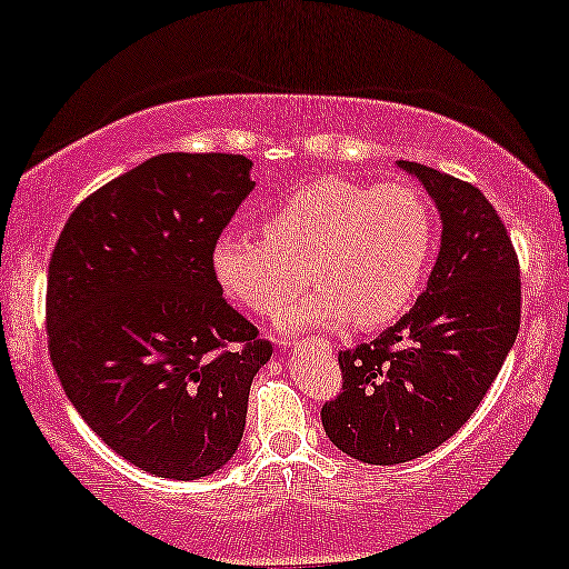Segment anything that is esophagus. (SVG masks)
<instances>
[{
  "instance_id": "obj_1",
  "label": "esophagus",
  "mask_w": 569,
  "mask_h": 569,
  "mask_svg": "<svg viewBox=\"0 0 569 569\" xmlns=\"http://www.w3.org/2000/svg\"><path fill=\"white\" fill-rule=\"evenodd\" d=\"M283 345H289V337H286V339H283Z\"/></svg>"
}]
</instances>
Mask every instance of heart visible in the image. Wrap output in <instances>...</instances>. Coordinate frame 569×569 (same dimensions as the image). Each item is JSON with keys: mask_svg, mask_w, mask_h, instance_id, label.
Instances as JSON below:
<instances>
[{"mask_svg": "<svg viewBox=\"0 0 569 569\" xmlns=\"http://www.w3.org/2000/svg\"><path fill=\"white\" fill-rule=\"evenodd\" d=\"M433 246V213L417 187L326 176L280 202L264 221V238L221 232L211 262L221 289L257 316H280L310 278L318 291L293 307L283 326L350 318L361 329H377L415 302Z\"/></svg>", "mask_w": 569, "mask_h": 569, "instance_id": "1", "label": "heart"}]
</instances>
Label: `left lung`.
<instances>
[{
    "instance_id": "8db88e82",
    "label": "left lung",
    "mask_w": 569,
    "mask_h": 569,
    "mask_svg": "<svg viewBox=\"0 0 569 569\" xmlns=\"http://www.w3.org/2000/svg\"><path fill=\"white\" fill-rule=\"evenodd\" d=\"M441 211L428 289L371 342L339 350L342 388L321 420L335 447L369 466L433 452L471 420L521 321L519 257L492 202L455 176L401 162Z\"/></svg>"
}]
</instances>
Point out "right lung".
Masks as SVG:
<instances>
[{
  "mask_svg": "<svg viewBox=\"0 0 569 569\" xmlns=\"http://www.w3.org/2000/svg\"><path fill=\"white\" fill-rule=\"evenodd\" d=\"M248 171L243 154L149 158L88 194L50 257L44 326L63 393L109 449L162 479L230 460L272 356L211 262Z\"/></svg>",
  "mask_w": 569,
  "mask_h": 569,
  "instance_id": "right-lung-1",
  "label": "right lung"
}]
</instances>
